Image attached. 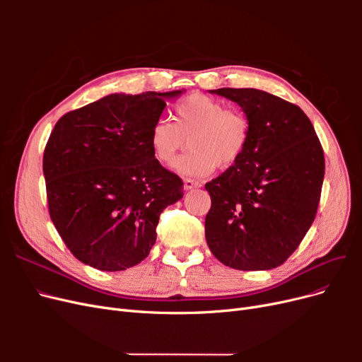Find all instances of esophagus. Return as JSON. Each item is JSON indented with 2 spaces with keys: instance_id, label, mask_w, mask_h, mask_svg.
Masks as SVG:
<instances>
[{
  "instance_id": "esophagus-1",
  "label": "esophagus",
  "mask_w": 362,
  "mask_h": 362,
  "mask_svg": "<svg viewBox=\"0 0 362 362\" xmlns=\"http://www.w3.org/2000/svg\"><path fill=\"white\" fill-rule=\"evenodd\" d=\"M194 187H201V182L190 180V178H184V189L185 190H192Z\"/></svg>"
}]
</instances>
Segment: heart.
<instances>
[{"label":"heart","instance_id":"1","mask_svg":"<svg viewBox=\"0 0 362 362\" xmlns=\"http://www.w3.org/2000/svg\"><path fill=\"white\" fill-rule=\"evenodd\" d=\"M250 136L249 119L238 110L204 93H193L175 105V122L158 119L149 129V146L156 160L173 166L190 141V152L177 169L192 177H206L214 169L240 160Z\"/></svg>","mask_w":362,"mask_h":362}]
</instances>
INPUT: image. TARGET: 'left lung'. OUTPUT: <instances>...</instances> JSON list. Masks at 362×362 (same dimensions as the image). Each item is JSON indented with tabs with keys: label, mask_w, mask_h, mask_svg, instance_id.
<instances>
[{
	"label": "left lung",
	"mask_w": 362,
	"mask_h": 362,
	"mask_svg": "<svg viewBox=\"0 0 362 362\" xmlns=\"http://www.w3.org/2000/svg\"><path fill=\"white\" fill-rule=\"evenodd\" d=\"M249 119L237 163L205 184L211 208L205 238L213 255L237 270H269L298 249L319 208L325 156L298 105L258 89H223Z\"/></svg>",
	"instance_id": "left-lung-1"
}]
</instances>
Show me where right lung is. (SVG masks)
Masks as SVG:
<instances>
[{
    "instance_id": "add662e5",
    "label": "right lung",
    "mask_w": 362,
    "mask_h": 362,
    "mask_svg": "<svg viewBox=\"0 0 362 362\" xmlns=\"http://www.w3.org/2000/svg\"><path fill=\"white\" fill-rule=\"evenodd\" d=\"M182 90L113 93L59 119L43 152L49 217L72 255L104 272L139 264L182 181L149 146L166 100Z\"/></svg>"
}]
</instances>
